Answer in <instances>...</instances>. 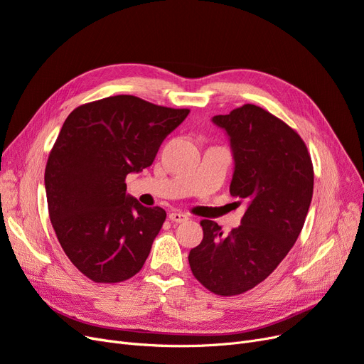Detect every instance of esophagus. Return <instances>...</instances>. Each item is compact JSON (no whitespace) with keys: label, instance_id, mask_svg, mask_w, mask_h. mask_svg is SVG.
<instances>
[{"label":"esophagus","instance_id":"1","mask_svg":"<svg viewBox=\"0 0 364 364\" xmlns=\"http://www.w3.org/2000/svg\"><path fill=\"white\" fill-rule=\"evenodd\" d=\"M187 218L186 214H183V213H180V211H172L171 214H169V220L172 222V223H183V222H186Z\"/></svg>","mask_w":364,"mask_h":364}]
</instances>
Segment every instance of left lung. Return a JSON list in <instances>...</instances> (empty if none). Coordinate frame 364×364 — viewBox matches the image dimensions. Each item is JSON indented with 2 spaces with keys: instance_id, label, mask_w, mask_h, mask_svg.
I'll use <instances>...</instances> for the list:
<instances>
[{
  "instance_id": "obj_1",
  "label": "left lung",
  "mask_w": 364,
  "mask_h": 364,
  "mask_svg": "<svg viewBox=\"0 0 364 364\" xmlns=\"http://www.w3.org/2000/svg\"><path fill=\"white\" fill-rule=\"evenodd\" d=\"M213 123L230 136V192L247 210L228 235L216 222L200 220L204 238L189 264L208 291L231 297L265 280L297 241L314 195V166L300 134L259 106L243 105Z\"/></svg>"
}]
</instances>
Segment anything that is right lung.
<instances>
[{
    "mask_svg": "<svg viewBox=\"0 0 364 364\" xmlns=\"http://www.w3.org/2000/svg\"><path fill=\"white\" fill-rule=\"evenodd\" d=\"M189 109L112 96L77 106L53 144L45 187L50 223L77 270L97 284L136 274L166 219L126 193V177L151 166Z\"/></svg>",
    "mask_w": 364,
    "mask_h": 364,
    "instance_id": "1",
    "label": "right lung"
}]
</instances>
